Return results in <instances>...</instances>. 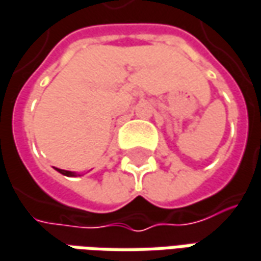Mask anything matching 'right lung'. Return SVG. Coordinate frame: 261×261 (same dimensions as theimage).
<instances>
[{"mask_svg": "<svg viewBox=\"0 0 261 261\" xmlns=\"http://www.w3.org/2000/svg\"><path fill=\"white\" fill-rule=\"evenodd\" d=\"M56 170H58L59 173H62V175L65 176H69V177H72V176H81L79 173H76V172H70V170H63V169H58L56 167Z\"/></svg>", "mask_w": 261, "mask_h": 261, "instance_id": "add662e5", "label": "right lung"}]
</instances>
